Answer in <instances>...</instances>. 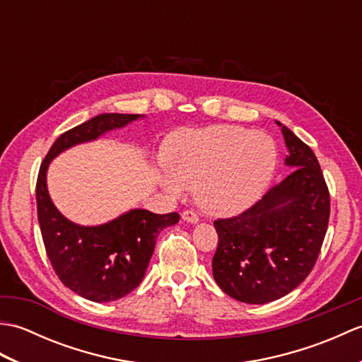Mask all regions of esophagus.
<instances>
[{
	"label": "esophagus",
	"instance_id": "1",
	"mask_svg": "<svg viewBox=\"0 0 362 362\" xmlns=\"http://www.w3.org/2000/svg\"><path fill=\"white\" fill-rule=\"evenodd\" d=\"M182 219L189 222V224H196V222L199 221V216L194 210H185L182 213Z\"/></svg>",
	"mask_w": 362,
	"mask_h": 362
}]
</instances>
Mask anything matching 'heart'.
<instances>
[{
  "instance_id": "heart-1",
  "label": "heart",
  "mask_w": 362,
  "mask_h": 362,
  "mask_svg": "<svg viewBox=\"0 0 362 362\" xmlns=\"http://www.w3.org/2000/svg\"><path fill=\"white\" fill-rule=\"evenodd\" d=\"M271 136L240 126L179 130L168 138L163 187L174 196L194 189L210 214L226 216L247 209L271 182L276 168Z\"/></svg>"
}]
</instances>
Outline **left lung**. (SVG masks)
<instances>
[{"label": "left lung", "mask_w": 362, "mask_h": 362, "mask_svg": "<svg viewBox=\"0 0 362 362\" xmlns=\"http://www.w3.org/2000/svg\"><path fill=\"white\" fill-rule=\"evenodd\" d=\"M281 134L289 175L241 214L213 222V276L244 303L274 302L296 289L316 264L328 227L329 193L317 157L286 126Z\"/></svg>", "instance_id": "obj_1"}]
</instances>
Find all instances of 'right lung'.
<instances>
[{"label":"right lung","instance_id":"add662e5","mask_svg":"<svg viewBox=\"0 0 362 362\" xmlns=\"http://www.w3.org/2000/svg\"><path fill=\"white\" fill-rule=\"evenodd\" d=\"M141 115L103 113L60 135L46 153L37 177V216L54 272L76 294L105 303L122 298L141 283L158 233L179 222V213L156 214L135 209L101 226H79L52 204L46 171L54 157L76 144L93 141Z\"/></svg>","mask_w":362,"mask_h":362}]
</instances>
